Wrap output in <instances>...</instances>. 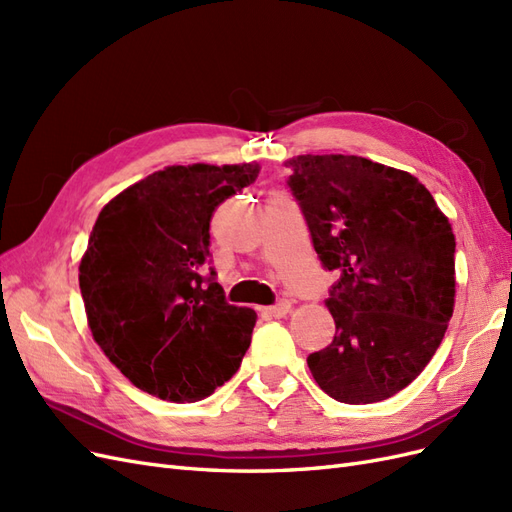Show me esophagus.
<instances>
[{"label":"esophagus","instance_id":"obj_1","mask_svg":"<svg viewBox=\"0 0 512 512\" xmlns=\"http://www.w3.org/2000/svg\"><path fill=\"white\" fill-rule=\"evenodd\" d=\"M288 312H290V301H280L277 305L265 309V314L273 316V318H284Z\"/></svg>","mask_w":512,"mask_h":512}]
</instances>
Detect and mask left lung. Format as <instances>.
Listing matches in <instances>:
<instances>
[{
  "label": "left lung",
  "instance_id": "8db88e82",
  "mask_svg": "<svg viewBox=\"0 0 512 512\" xmlns=\"http://www.w3.org/2000/svg\"><path fill=\"white\" fill-rule=\"evenodd\" d=\"M286 166L314 250L337 275L335 337L307 356L309 371L344 404L389 399L425 369L453 316L451 222L406 170L342 153Z\"/></svg>",
  "mask_w": 512,
  "mask_h": 512
}]
</instances>
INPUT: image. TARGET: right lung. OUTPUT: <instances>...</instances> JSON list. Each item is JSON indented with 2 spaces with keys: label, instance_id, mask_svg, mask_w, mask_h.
<instances>
[{
  "label": "right lung",
  "instance_id": "right-lung-1",
  "mask_svg": "<svg viewBox=\"0 0 512 512\" xmlns=\"http://www.w3.org/2000/svg\"><path fill=\"white\" fill-rule=\"evenodd\" d=\"M256 162L166 166L108 200L79 265L96 344L136 389L198 401L239 369L256 312L209 277L213 211L254 183Z\"/></svg>",
  "mask_w": 512,
  "mask_h": 512
}]
</instances>
